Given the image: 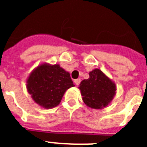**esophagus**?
Here are the masks:
<instances>
[{"label":"esophagus","mask_w":147,"mask_h":147,"mask_svg":"<svg viewBox=\"0 0 147 147\" xmlns=\"http://www.w3.org/2000/svg\"><path fill=\"white\" fill-rule=\"evenodd\" d=\"M80 82H81V80L80 79H77V80H74V83L76 85H79L80 84Z\"/></svg>","instance_id":"34e87169"}]
</instances>
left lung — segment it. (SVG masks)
<instances>
[{"label": "left lung", "instance_id": "obj_1", "mask_svg": "<svg viewBox=\"0 0 147 147\" xmlns=\"http://www.w3.org/2000/svg\"><path fill=\"white\" fill-rule=\"evenodd\" d=\"M79 89L84 103L93 109L106 107L114 98L116 86L114 82L98 68L89 73V78L80 83Z\"/></svg>", "mask_w": 147, "mask_h": 147}]
</instances>
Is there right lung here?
<instances>
[{
  "mask_svg": "<svg viewBox=\"0 0 147 147\" xmlns=\"http://www.w3.org/2000/svg\"><path fill=\"white\" fill-rule=\"evenodd\" d=\"M70 74L59 64L42 63L26 80V88L35 103L45 109L57 107L67 89L74 87Z\"/></svg>",
  "mask_w": 147,
  "mask_h": 147,
  "instance_id": "obj_1",
  "label": "right lung"
}]
</instances>
